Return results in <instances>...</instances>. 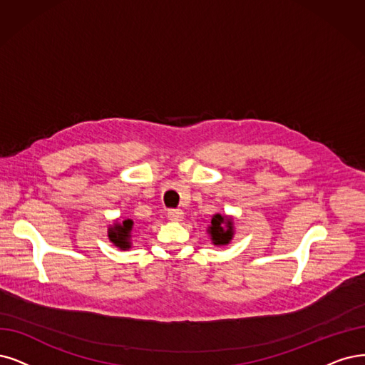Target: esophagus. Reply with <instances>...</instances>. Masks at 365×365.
Listing matches in <instances>:
<instances>
[{
    "instance_id": "1",
    "label": "esophagus",
    "mask_w": 365,
    "mask_h": 365,
    "mask_svg": "<svg viewBox=\"0 0 365 365\" xmlns=\"http://www.w3.org/2000/svg\"><path fill=\"white\" fill-rule=\"evenodd\" d=\"M168 218L171 221H180L183 218V212L180 209H170L168 210Z\"/></svg>"
}]
</instances>
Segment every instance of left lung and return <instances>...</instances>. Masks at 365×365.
Wrapping results in <instances>:
<instances>
[{
	"label": "left lung",
	"mask_w": 365,
	"mask_h": 365,
	"mask_svg": "<svg viewBox=\"0 0 365 365\" xmlns=\"http://www.w3.org/2000/svg\"><path fill=\"white\" fill-rule=\"evenodd\" d=\"M209 233L215 245H227L233 236L232 221L221 217V215H215L209 227Z\"/></svg>",
	"instance_id": "1"
}]
</instances>
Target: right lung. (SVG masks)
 <instances>
[{"label": "right lung", "instance_id": "right-lung-1", "mask_svg": "<svg viewBox=\"0 0 365 365\" xmlns=\"http://www.w3.org/2000/svg\"><path fill=\"white\" fill-rule=\"evenodd\" d=\"M133 222L130 220L123 221V224H118L113 227L110 230V239L111 242L120 248H129V237H130V230H132Z\"/></svg>", "mask_w": 365, "mask_h": 365}]
</instances>
